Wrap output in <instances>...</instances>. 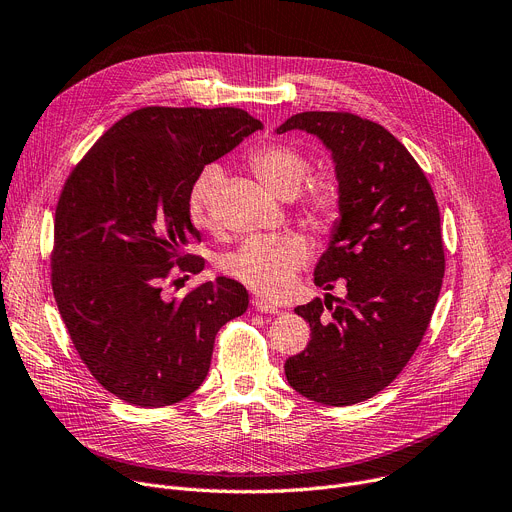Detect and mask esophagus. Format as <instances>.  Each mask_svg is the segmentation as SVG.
Masks as SVG:
<instances>
[{
	"mask_svg": "<svg viewBox=\"0 0 512 512\" xmlns=\"http://www.w3.org/2000/svg\"><path fill=\"white\" fill-rule=\"evenodd\" d=\"M253 307H255V311H259V313H278V311H280L274 303H270V301L263 299V297H255V299H253Z\"/></svg>",
	"mask_w": 512,
	"mask_h": 512,
	"instance_id": "esophagus-1",
	"label": "esophagus"
}]
</instances>
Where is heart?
I'll list each match as a JSON object with an SVG mask.
<instances>
[{
  "label": "heart",
  "mask_w": 512,
  "mask_h": 512,
  "mask_svg": "<svg viewBox=\"0 0 512 512\" xmlns=\"http://www.w3.org/2000/svg\"><path fill=\"white\" fill-rule=\"evenodd\" d=\"M249 164L263 184L280 197L297 195L309 174V159L286 143H263L249 155ZM222 180V168L218 164H209L199 172L191 186L188 211H191L193 222L201 228H211L215 222V203L220 197ZM299 201L309 220H334L342 203L338 178L332 174L311 176L299 194ZM309 251L307 238L297 232L253 236L245 245L226 255L222 267L228 276L263 294V297L280 299L288 292L294 274L305 265Z\"/></svg>",
  "instance_id": "1"
}]
</instances>
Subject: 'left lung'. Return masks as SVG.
<instances>
[{
    "label": "left lung",
    "instance_id": "8db88e82",
    "mask_svg": "<svg viewBox=\"0 0 512 512\" xmlns=\"http://www.w3.org/2000/svg\"><path fill=\"white\" fill-rule=\"evenodd\" d=\"M307 130L332 151L342 188L340 222L315 267L332 294L294 309L311 340L284 363L299 394L330 407L357 405L394 382L417 351L444 278L440 209L415 157L382 124L351 112H303L278 132Z\"/></svg>",
    "mask_w": 512,
    "mask_h": 512
}]
</instances>
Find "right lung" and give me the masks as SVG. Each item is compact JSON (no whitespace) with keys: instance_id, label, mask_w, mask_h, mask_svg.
Masks as SVG:
<instances>
[{"instance_id":"right-lung-1","label":"right lung","mask_w":512,"mask_h":512,"mask_svg":"<svg viewBox=\"0 0 512 512\" xmlns=\"http://www.w3.org/2000/svg\"><path fill=\"white\" fill-rule=\"evenodd\" d=\"M263 124L238 107H141L70 172L53 222L51 288L78 357L130 405L159 409L205 380L215 334L249 307L236 280L166 297L205 259L188 195L199 172ZM182 282V280H180Z\"/></svg>"}]
</instances>
